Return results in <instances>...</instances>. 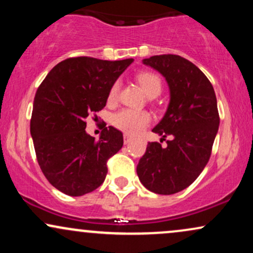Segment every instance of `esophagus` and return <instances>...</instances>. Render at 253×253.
<instances>
[{
	"mask_svg": "<svg viewBox=\"0 0 253 253\" xmlns=\"http://www.w3.org/2000/svg\"><path fill=\"white\" fill-rule=\"evenodd\" d=\"M133 140V138L132 136H130L129 134H126V133H125L124 134V143L125 144H128V143H130V141Z\"/></svg>",
	"mask_w": 253,
	"mask_h": 253,
	"instance_id": "34e87169",
	"label": "esophagus"
}]
</instances>
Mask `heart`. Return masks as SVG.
Returning <instances> with one entry per match:
<instances>
[{
	"mask_svg": "<svg viewBox=\"0 0 253 253\" xmlns=\"http://www.w3.org/2000/svg\"><path fill=\"white\" fill-rule=\"evenodd\" d=\"M139 84L147 96H157L162 91V81L159 76H157L153 72H140L136 76ZM119 90H120V82L115 81L110 85L107 101L108 103H115L119 96ZM151 123V115L146 110H139L132 108H123L115 113L112 118V124L117 128L128 134H138L145 127L149 126Z\"/></svg>",
	"mask_w": 253,
	"mask_h": 253,
	"instance_id": "b5f03b06",
	"label": "heart"
}]
</instances>
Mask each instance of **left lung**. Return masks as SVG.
Here are the masks:
<instances>
[{
    "label": "left lung",
    "mask_w": 253,
    "mask_h": 253,
    "mask_svg": "<svg viewBox=\"0 0 253 253\" xmlns=\"http://www.w3.org/2000/svg\"><path fill=\"white\" fill-rule=\"evenodd\" d=\"M162 74L170 89V102L153 133L167 146L149 143L136 173L146 189L171 195L185 189L207 165L220 118L213 85L193 63L176 54L152 56L143 60Z\"/></svg>",
    "instance_id": "1"
}]
</instances>
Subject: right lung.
Wrapping results in <instances>:
<instances>
[{"label":"right lung","mask_w":253,"mask_h":253,"mask_svg":"<svg viewBox=\"0 0 253 253\" xmlns=\"http://www.w3.org/2000/svg\"><path fill=\"white\" fill-rule=\"evenodd\" d=\"M132 58H68L48 72L37 90L31 135L40 169L56 189L70 196L94 191L106 178L107 161L124 145L114 127L96 141L85 132L86 118L103 109L109 88Z\"/></svg>","instance_id":"1"}]
</instances>
